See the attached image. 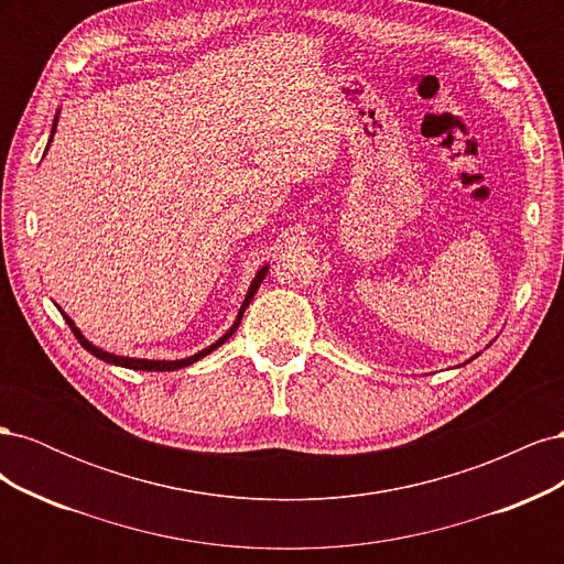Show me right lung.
Returning a JSON list of instances; mask_svg holds the SVG:
<instances>
[{
  "instance_id": "right-lung-1",
  "label": "right lung",
  "mask_w": 564,
  "mask_h": 564,
  "mask_svg": "<svg viewBox=\"0 0 564 564\" xmlns=\"http://www.w3.org/2000/svg\"><path fill=\"white\" fill-rule=\"evenodd\" d=\"M56 122H58V115H56ZM56 122H54V129H51V139H54V133H56ZM265 272H268V265L265 268H261L259 272H256V278H253V282H251V286H249V292H247V296H245V303H242V308H240V315H237V319H235V324L232 327L220 336L216 344H212L209 348H204V350H199L197 355H193V357H185V360H174V362H164V360H135V357H122V355H112V352H106V350H100V348H96V346H91L87 338L82 336V332L75 327V322L67 317L65 313H63V317H65V322H67V327L73 329V334H75V338L79 340V344L84 346V350H89L91 355H96L98 360H104V362H110V365H117V367H127V369H141V371H174V369H181V367H187V365H193V362H197V360H202L204 355H209V352H214L218 346H224L226 340L235 334V329L240 327V319H242V315H245V311L249 308V303H251V299H253V294L259 292V286H261V282H263V278H265Z\"/></svg>"
}]
</instances>
